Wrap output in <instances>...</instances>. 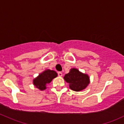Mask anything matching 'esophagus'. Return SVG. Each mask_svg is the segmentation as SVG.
<instances>
[{
	"label": "esophagus",
	"instance_id": "1",
	"mask_svg": "<svg viewBox=\"0 0 124 124\" xmlns=\"http://www.w3.org/2000/svg\"><path fill=\"white\" fill-rule=\"evenodd\" d=\"M58 76H59V77H62V73L61 72H58Z\"/></svg>",
	"mask_w": 124,
	"mask_h": 124
}]
</instances>
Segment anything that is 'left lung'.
<instances>
[{
  "instance_id": "1",
  "label": "left lung",
  "mask_w": 124,
  "mask_h": 124,
  "mask_svg": "<svg viewBox=\"0 0 124 124\" xmlns=\"http://www.w3.org/2000/svg\"><path fill=\"white\" fill-rule=\"evenodd\" d=\"M65 81L69 84V88L74 91H80L85 89L89 84V77L79 71L78 69L72 68L63 77Z\"/></svg>"
}]
</instances>
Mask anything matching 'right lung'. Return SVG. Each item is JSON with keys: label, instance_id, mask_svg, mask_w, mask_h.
I'll list each match as a JSON object with an SVG mask.
<instances>
[{"label": "right lung", "instance_id": "right-lung-1", "mask_svg": "<svg viewBox=\"0 0 124 124\" xmlns=\"http://www.w3.org/2000/svg\"><path fill=\"white\" fill-rule=\"evenodd\" d=\"M58 76V74L55 71L50 69H46L43 72L39 75V76L35 78L33 81V85L35 87L40 89V91L45 90L46 88V85L49 84Z\"/></svg>", "mask_w": 124, "mask_h": 124}]
</instances>
